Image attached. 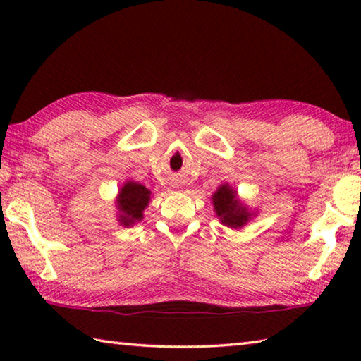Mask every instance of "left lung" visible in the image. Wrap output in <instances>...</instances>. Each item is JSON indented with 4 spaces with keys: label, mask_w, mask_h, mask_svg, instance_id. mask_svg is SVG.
<instances>
[{
    "label": "left lung",
    "mask_w": 361,
    "mask_h": 361,
    "mask_svg": "<svg viewBox=\"0 0 361 361\" xmlns=\"http://www.w3.org/2000/svg\"><path fill=\"white\" fill-rule=\"evenodd\" d=\"M212 199L216 215L223 224L231 226V228H240L248 221L250 213L245 207L239 204V200L235 199V192L228 185L219 186Z\"/></svg>",
    "instance_id": "1"
}]
</instances>
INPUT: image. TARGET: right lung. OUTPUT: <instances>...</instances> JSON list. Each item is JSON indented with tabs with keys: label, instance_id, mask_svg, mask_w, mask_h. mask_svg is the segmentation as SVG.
I'll return each instance as SVG.
<instances>
[{
	"label": "right lung",
	"instance_id": "right-lung-1",
	"mask_svg": "<svg viewBox=\"0 0 361 361\" xmlns=\"http://www.w3.org/2000/svg\"><path fill=\"white\" fill-rule=\"evenodd\" d=\"M149 194L151 192L148 189L135 181L126 183V185L121 188L118 199L121 224L130 226L143 218L145 207L149 202Z\"/></svg>",
	"mask_w": 361,
	"mask_h": 361
}]
</instances>
